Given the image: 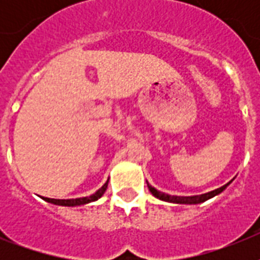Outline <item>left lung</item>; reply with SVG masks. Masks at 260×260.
Segmentation results:
<instances>
[{"instance_id": "1", "label": "left lung", "mask_w": 260, "mask_h": 260, "mask_svg": "<svg viewBox=\"0 0 260 260\" xmlns=\"http://www.w3.org/2000/svg\"><path fill=\"white\" fill-rule=\"evenodd\" d=\"M231 182L232 181H230L228 183L221 186V187H218V189H214L212 190V191H208V193L204 194H197V196H170V194L163 193V191H159V190H156L155 187H152L148 182H147V186H148L151 194H152L154 197L162 200V201L171 202V204H183V205H197V204L208 201L210 198L216 197V196H218L220 193H222V191L230 186Z\"/></svg>"}]
</instances>
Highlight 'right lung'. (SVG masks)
I'll return each mask as SVG.
<instances>
[{"label": "right lung", "instance_id": "add662e5", "mask_svg": "<svg viewBox=\"0 0 260 260\" xmlns=\"http://www.w3.org/2000/svg\"><path fill=\"white\" fill-rule=\"evenodd\" d=\"M108 182L109 179L104 183V185L100 187V189L93 193L89 197H81V198H71V200H55V198H47L43 197V200L47 202H50V204H54V205H59V206H81V205H86V204H90V202L97 201L98 198H101L104 196V193L108 189Z\"/></svg>", "mask_w": 260, "mask_h": 260}]
</instances>
